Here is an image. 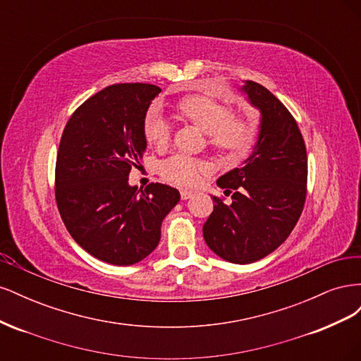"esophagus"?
I'll use <instances>...</instances> for the list:
<instances>
[{
  "label": "esophagus",
  "mask_w": 361,
  "mask_h": 361,
  "mask_svg": "<svg viewBox=\"0 0 361 361\" xmlns=\"http://www.w3.org/2000/svg\"><path fill=\"white\" fill-rule=\"evenodd\" d=\"M191 195H192L191 191H185V190L180 191V199H182V200H188V199L191 197Z\"/></svg>",
  "instance_id": "esophagus-1"
}]
</instances>
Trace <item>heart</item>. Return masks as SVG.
<instances>
[{"instance_id": "1", "label": "heart", "mask_w": 361, "mask_h": 361, "mask_svg": "<svg viewBox=\"0 0 361 361\" xmlns=\"http://www.w3.org/2000/svg\"><path fill=\"white\" fill-rule=\"evenodd\" d=\"M179 111L188 122L204 130L207 145L226 158L239 159L253 147L256 125L250 117L233 113L232 105L211 96L194 94L179 102ZM143 129L150 145L166 147L170 143V123L157 106L147 111ZM207 170L209 166L204 159L187 155H173L159 164L161 176L180 188L195 187Z\"/></svg>"}]
</instances>
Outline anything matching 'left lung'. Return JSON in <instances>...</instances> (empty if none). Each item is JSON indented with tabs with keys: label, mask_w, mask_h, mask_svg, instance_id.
<instances>
[{
	"label": "left lung",
	"mask_w": 361,
	"mask_h": 361,
	"mask_svg": "<svg viewBox=\"0 0 361 361\" xmlns=\"http://www.w3.org/2000/svg\"><path fill=\"white\" fill-rule=\"evenodd\" d=\"M243 90L262 113L259 140L243 167L216 180L232 200L212 195L203 238L215 255L244 265L272 253L297 224L307 195V152L293 116L274 94L253 81Z\"/></svg>",
	"instance_id": "8db88e82"
}]
</instances>
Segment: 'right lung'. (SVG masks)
<instances>
[{
	"label": "right lung",
	"instance_id": "add662e5",
	"mask_svg": "<svg viewBox=\"0 0 361 361\" xmlns=\"http://www.w3.org/2000/svg\"><path fill=\"white\" fill-rule=\"evenodd\" d=\"M159 87L125 82L82 102L64 126L56 162V202L76 244L111 265L143 260L180 194L164 183L129 187L146 150L145 117Z\"/></svg>",
	"mask_w": 361,
	"mask_h": 361
}]
</instances>
